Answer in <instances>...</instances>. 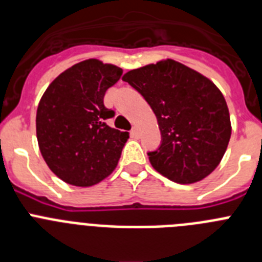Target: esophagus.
I'll return each instance as SVG.
<instances>
[{
	"label": "esophagus",
	"mask_w": 262,
	"mask_h": 262,
	"mask_svg": "<svg viewBox=\"0 0 262 262\" xmlns=\"http://www.w3.org/2000/svg\"><path fill=\"white\" fill-rule=\"evenodd\" d=\"M129 135H131V138H134V139H139V138H140V131H139L138 127H134V128L131 129V133H129Z\"/></svg>",
	"instance_id": "esophagus-1"
}]
</instances>
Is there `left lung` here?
<instances>
[{"instance_id": "obj_1", "label": "left lung", "mask_w": 262, "mask_h": 262, "mask_svg": "<svg viewBox=\"0 0 262 262\" xmlns=\"http://www.w3.org/2000/svg\"><path fill=\"white\" fill-rule=\"evenodd\" d=\"M144 97L157 118L161 144L152 166L177 184H194L219 165L231 138L226 99L216 85L172 59L127 72L122 78Z\"/></svg>"}]
</instances>
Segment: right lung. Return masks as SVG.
Instances as JSON below:
<instances>
[{
  "label": "right lung",
  "instance_id": "right-lung-1",
  "mask_svg": "<svg viewBox=\"0 0 262 262\" xmlns=\"http://www.w3.org/2000/svg\"><path fill=\"white\" fill-rule=\"evenodd\" d=\"M123 71L97 59L84 60L50 84L36 111V138L48 168L69 185L86 187L101 182L118 165L128 133L105 120L106 90Z\"/></svg>",
  "mask_w": 262,
  "mask_h": 262
}]
</instances>
